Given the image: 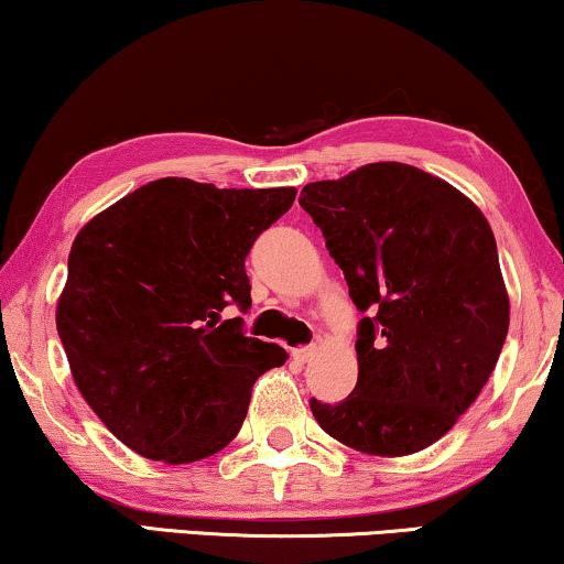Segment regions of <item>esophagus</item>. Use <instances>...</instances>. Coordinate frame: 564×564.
<instances>
[{"mask_svg": "<svg viewBox=\"0 0 564 564\" xmlns=\"http://www.w3.org/2000/svg\"><path fill=\"white\" fill-rule=\"evenodd\" d=\"M314 355H316V347H314V345H304V347H296V350H293V352H291V358H293V360H296V362H301V365H304V362H308V360H312V358H314Z\"/></svg>", "mask_w": 564, "mask_h": 564, "instance_id": "1", "label": "esophagus"}]
</instances>
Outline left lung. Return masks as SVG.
I'll list each match as a JSON object with an SVG mask.
<instances>
[{"instance_id": "obj_1", "label": "left lung", "mask_w": 564, "mask_h": 564, "mask_svg": "<svg viewBox=\"0 0 564 564\" xmlns=\"http://www.w3.org/2000/svg\"><path fill=\"white\" fill-rule=\"evenodd\" d=\"M299 204L362 314L358 383L339 403L312 399V414L347 447L414 455L470 409L509 335L490 225L455 186L406 163L306 184Z\"/></svg>"}]
</instances>
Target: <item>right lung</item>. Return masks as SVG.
<instances>
[{
  "label": "right lung",
  "mask_w": 564,
  "mask_h": 564,
  "mask_svg": "<svg viewBox=\"0 0 564 564\" xmlns=\"http://www.w3.org/2000/svg\"><path fill=\"white\" fill-rule=\"evenodd\" d=\"M296 188L158 178L76 235L55 324L78 391L148 459L196 463L237 437L252 383L285 362L248 337L245 258Z\"/></svg>",
  "instance_id": "1"
}]
</instances>
